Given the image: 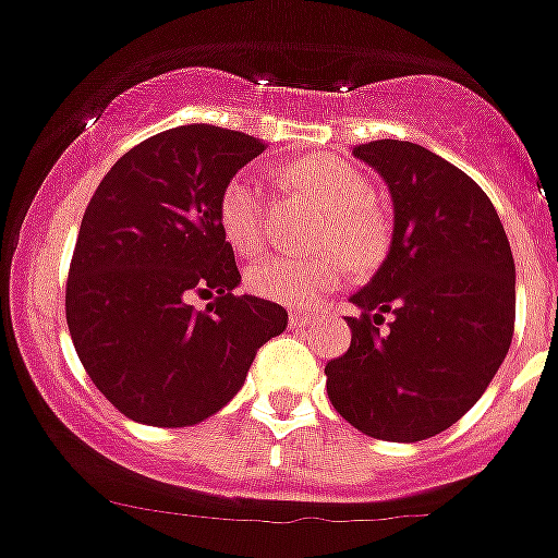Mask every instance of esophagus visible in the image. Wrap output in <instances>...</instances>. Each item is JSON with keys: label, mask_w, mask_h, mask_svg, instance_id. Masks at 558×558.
<instances>
[{"label": "esophagus", "mask_w": 558, "mask_h": 558, "mask_svg": "<svg viewBox=\"0 0 558 558\" xmlns=\"http://www.w3.org/2000/svg\"><path fill=\"white\" fill-rule=\"evenodd\" d=\"M315 324H318V315L299 313V310L290 313V327H315Z\"/></svg>", "instance_id": "1"}]
</instances>
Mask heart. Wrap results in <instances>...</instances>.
<instances>
[{"mask_svg": "<svg viewBox=\"0 0 558 558\" xmlns=\"http://www.w3.org/2000/svg\"><path fill=\"white\" fill-rule=\"evenodd\" d=\"M293 181L327 211L322 245H338L354 265H372L388 243V223L372 204V184L357 167L340 159L299 161ZM218 220L226 240L240 254H254L265 243L263 181L254 170L231 175L220 192ZM347 282V263L338 254L290 256L270 254L245 270V288L259 299L290 307H313Z\"/></svg>", "mask_w": 558, "mask_h": 558, "instance_id": "1", "label": "heart"}]
</instances>
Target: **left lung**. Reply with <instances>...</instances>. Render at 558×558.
Here are the masks:
<instances>
[{"instance_id":"obj_1","label":"left lung","mask_w":558,"mask_h":558,"mask_svg":"<svg viewBox=\"0 0 558 558\" xmlns=\"http://www.w3.org/2000/svg\"><path fill=\"white\" fill-rule=\"evenodd\" d=\"M352 153L388 184L393 234L349 299L360 318H347L352 343L324 368L327 393L360 433L411 445L456 425L509 354L514 256L486 192L456 165L399 140Z\"/></svg>"}]
</instances>
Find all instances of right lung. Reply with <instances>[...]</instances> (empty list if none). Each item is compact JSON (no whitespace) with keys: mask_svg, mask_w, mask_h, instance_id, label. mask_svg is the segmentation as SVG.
<instances>
[{"mask_svg":"<svg viewBox=\"0 0 558 558\" xmlns=\"http://www.w3.org/2000/svg\"><path fill=\"white\" fill-rule=\"evenodd\" d=\"M265 145L181 125L140 142L100 181L69 265L66 324L102 397L150 427H190L243 388L256 349L288 327L282 304L236 295L220 192ZM195 292L215 294L204 314Z\"/></svg>","mask_w":558,"mask_h":558,"instance_id":"obj_1","label":"right lung"}]
</instances>
